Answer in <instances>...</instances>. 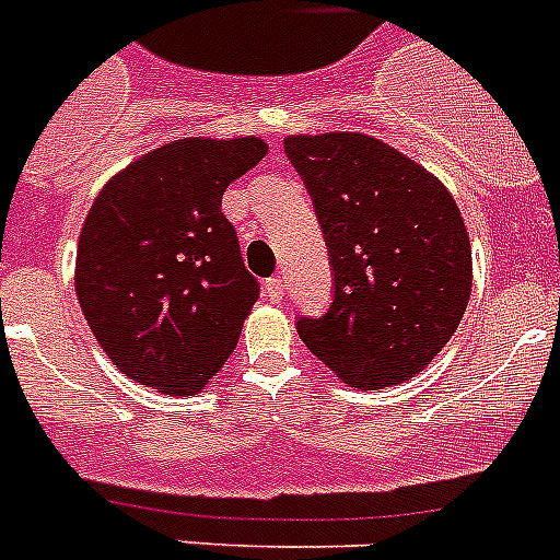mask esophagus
<instances>
[{
  "label": "esophagus",
  "instance_id": "1",
  "mask_svg": "<svg viewBox=\"0 0 560 560\" xmlns=\"http://www.w3.org/2000/svg\"><path fill=\"white\" fill-rule=\"evenodd\" d=\"M264 294L269 296L271 303H280V300H283V294H285L283 280H280V277H269V280H266V285H264Z\"/></svg>",
  "mask_w": 560,
  "mask_h": 560
}]
</instances>
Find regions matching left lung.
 <instances>
[{
  "instance_id": "obj_1",
  "label": "left lung",
  "mask_w": 560,
  "mask_h": 560,
  "mask_svg": "<svg viewBox=\"0 0 560 560\" xmlns=\"http://www.w3.org/2000/svg\"><path fill=\"white\" fill-rule=\"evenodd\" d=\"M323 226L334 303L300 316L311 353L345 384L412 378L457 330L471 296V244L452 192L368 133L285 137Z\"/></svg>"
}]
</instances>
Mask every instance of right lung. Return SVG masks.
<instances>
[{
  "label": "right lung",
  "instance_id": "add662e5",
  "mask_svg": "<svg viewBox=\"0 0 560 560\" xmlns=\"http://www.w3.org/2000/svg\"><path fill=\"white\" fill-rule=\"evenodd\" d=\"M266 142L173 140L131 162L83 221L75 291L108 359L145 387L192 395L235 350L260 283L221 196Z\"/></svg>",
  "mask_w": 560,
  "mask_h": 560
}]
</instances>
